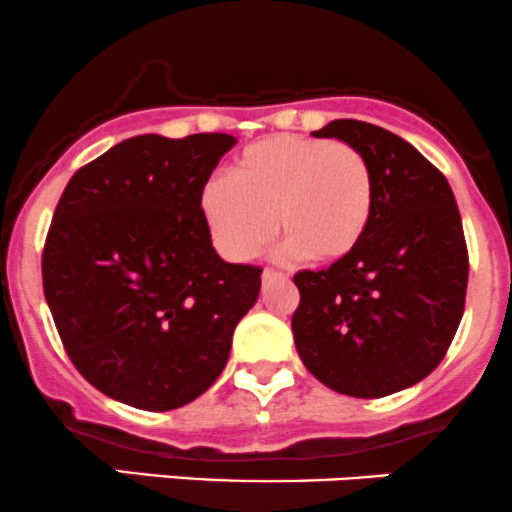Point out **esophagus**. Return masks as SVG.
I'll return each mask as SVG.
<instances>
[{"label":"esophagus","mask_w":512,"mask_h":512,"mask_svg":"<svg viewBox=\"0 0 512 512\" xmlns=\"http://www.w3.org/2000/svg\"><path fill=\"white\" fill-rule=\"evenodd\" d=\"M263 281H286V273L273 271V268H263Z\"/></svg>","instance_id":"1"}]
</instances>
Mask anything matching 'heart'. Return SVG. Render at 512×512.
<instances>
[{
    "instance_id": "b5f03b06",
    "label": "heart",
    "mask_w": 512,
    "mask_h": 512,
    "mask_svg": "<svg viewBox=\"0 0 512 512\" xmlns=\"http://www.w3.org/2000/svg\"><path fill=\"white\" fill-rule=\"evenodd\" d=\"M376 179L346 141L273 134L246 146L229 181L211 179L199 209L229 261H251L283 234L286 254L326 263L351 254L373 216Z\"/></svg>"
}]
</instances>
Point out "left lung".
<instances>
[{
	"mask_svg": "<svg viewBox=\"0 0 512 512\" xmlns=\"http://www.w3.org/2000/svg\"><path fill=\"white\" fill-rule=\"evenodd\" d=\"M313 136L368 159L373 216L356 249L323 271H298L291 318L303 366L333 391L383 398L435 371L465 308L468 246L448 179L401 136L336 119Z\"/></svg>",
	"mask_w": 512,
	"mask_h": 512,
	"instance_id": "8db88e82",
	"label": "left lung"
}]
</instances>
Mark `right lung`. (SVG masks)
Instances as JSON below:
<instances>
[{"instance_id":"1","label":"right lung","mask_w":512,"mask_h":512,"mask_svg":"<svg viewBox=\"0 0 512 512\" xmlns=\"http://www.w3.org/2000/svg\"><path fill=\"white\" fill-rule=\"evenodd\" d=\"M231 134H141L69 179L42 254L49 311L69 358L104 396L141 411L186 406L221 376L261 291L226 263L201 189Z\"/></svg>"}]
</instances>
